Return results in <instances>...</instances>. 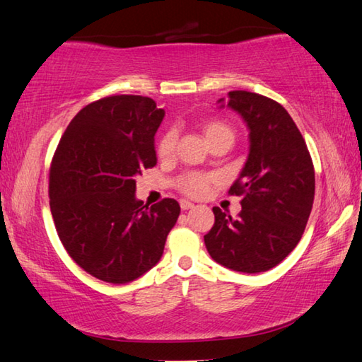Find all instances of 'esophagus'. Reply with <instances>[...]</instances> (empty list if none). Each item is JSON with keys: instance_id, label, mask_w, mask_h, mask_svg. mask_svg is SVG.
Masks as SVG:
<instances>
[{"instance_id": "obj_1", "label": "esophagus", "mask_w": 362, "mask_h": 362, "mask_svg": "<svg viewBox=\"0 0 362 362\" xmlns=\"http://www.w3.org/2000/svg\"><path fill=\"white\" fill-rule=\"evenodd\" d=\"M180 207H182V210H188V209H193L194 204L187 201V199H182V201H180Z\"/></svg>"}]
</instances>
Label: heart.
<instances>
[{"mask_svg": "<svg viewBox=\"0 0 362 362\" xmlns=\"http://www.w3.org/2000/svg\"><path fill=\"white\" fill-rule=\"evenodd\" d=\"M201 128L209 144L218 139V137H229V139H234L233 128L223 120H215V118L214 120H206L202 122ZM174 148L175 133L170 129L164 131L158 137V142H156V153H158L160 158H168V156L173 155ZM214 183L215 177L212 174L185 173L177 179V188H179L183 194L192 196V198H202V196H206L210 192Z\"/></svg>", "mask_w": 362, "mask_h": 362, "instance_id": "b5f03b06", "label": "heart"}]
</instances>
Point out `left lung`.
I'll return each instance as SVG.
<instances>
[{
	"instance_id": "1",
	"label": "left lung",
	"mask_w": 362,
	"mask_h": 362,
	"mask_svg": "<svg viewBox=\"0 0 362 362\" xmlns=\"http://www.w3.org/2000/svg\"><path fill=\"white\" fill-rule=\"evenodd\" d=\"M228 106L250 129L248 160L229 188V194L240 196L242 210L233 218L214 207L215 223L204 242L218 264L258 274L299 244L313 206L315 169L304 137L281 104L234 90Z\"/></svg>"
}]
</instances>
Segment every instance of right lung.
<instances>
[{
  "label": "right lung",
  "instance_id": "add662e5",
  "mask_svg": "<svg viewBox=\"0 0 362 362\" xmlns=\"http://www.w3.org/2000/svg\"><path fill=\"white\" fill-rule=\"evenodd\" d=\"M164 117L152 98L114 95L72 118L49 170L50 212L63 247L85 272L128 284L160 261L180 214L175 199L137 201L134 177L156 164Z\"/></svg>",
  "mask_w": 362,
  "mask_h": 362
}]
</instances>
